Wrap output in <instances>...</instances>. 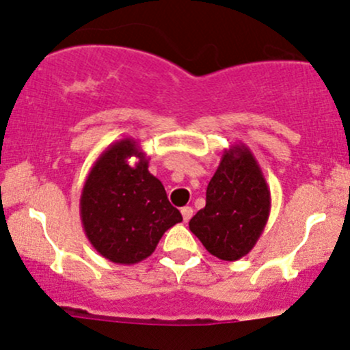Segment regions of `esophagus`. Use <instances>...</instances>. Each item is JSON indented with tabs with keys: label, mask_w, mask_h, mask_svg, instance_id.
I'll use <instances>...</instances> for the list:
<instances>
[{
	"label": "esophagus",
	"mask_w": 350,
	"mask_h": 350,
	"mask_svg": "<svg viewBox=\"0 0 350 350\" xmlns=\"http://www.w3.org/2000/svg\"><path fill=\"white\" fill-rule=\"evenodd\" d=\"M181 215H183V219H185V223H187L191 219V216H193V208H191V206H185V208L181 209Z\"/></svg>",
	"instance_id": "esophagus-1"
}]
</instances>
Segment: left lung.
Here are the masks:
<instances>
[{
  "instance_id": "8db88e82",
  "label": "left lung",
  "mask_w": 350,
  "mask_h": 350,
  "mask_svg": "<svg viewBox=\"0 0 350 350\" xmlns=\"http://www.w3.org/2000/svg\"><path fill=\"white\" fill-rule=\"evenodd\" d=\"M271 208L262 167L245 144L224 149L206 189V206L189 221V230L216 258L237 262L262 237Z\"/></svg>"
}]
</instances>
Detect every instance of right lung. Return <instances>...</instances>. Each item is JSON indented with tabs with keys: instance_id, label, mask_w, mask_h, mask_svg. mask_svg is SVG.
<instances>
[{
	"instance_id": "right-lung-1",
	"label": "right lung",
	"mask_w": 350,
	"mask_h": 350,
	"mask_svg": "<svg viewBox=\"0 0 350 350\" xmlns=\"http://www.w3.org/2000/svg\"><path fill=\"white\" fill-rule=\"evenodd\" d=\"M135 157V165L128 159ZM80 219L88 241L109 262L134 265L152 255L183 216L163 183L149 172V157L134 139L110 144L88 172L80 196Z\"/></svg>"
}]
</instances>
